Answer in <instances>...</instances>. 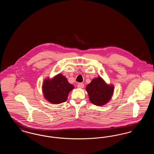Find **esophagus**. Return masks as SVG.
<instances>
[{
	"instance_id": "1",
	"label": "esophagus",
	"mask_w": 154,
	"mask_h": 154,
	"mask_svg": "<svg viewBox=\"0 0 154 154\" xmlns=\"http://www.w3.org/2000/svg\"><path fill=\"white\" fill-rule=\"evenodd\" d=\"M77 87L79 88H83L84 87V84L82 83H79L77 84Z\"/></svg>"
}]
</instances>
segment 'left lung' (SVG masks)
<instances>
[{
    "label": "left lung",
    "instance_id": "8db88e82",
    "mask_svg": "<svg viewBox=\"0 0 154 154\" xmlns=\"http://www.w3.org/2000/svg\"><path fill=\"white\" fill-rule=\"evenodd\" d=\"M90 101L94 104L102 106L110 100L114 87L108 85L101 77L93 79L86 87Z\"/></svg>",
    "mask_w": 154,
    "mask_h": 154
}]
</instances>
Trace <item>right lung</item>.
<instances>
[{
	"label": "right lung",
	"mask_w": 154,
	"mask_h": 154,
	"mask_svg": "<svg viewBox=\"0 0 154 154\" xmlns=\"http://www.w3.org/2000/svg\"><path fill=\"white\" fill-rule=\"evenodd\" d=\"M74 88L62 74H58L52 80L47 79L43 83V92L45 98L52 104L65 102L69 93Z\"/></svg>",
	"instance_id": "obj_1"
}]
</instances>
